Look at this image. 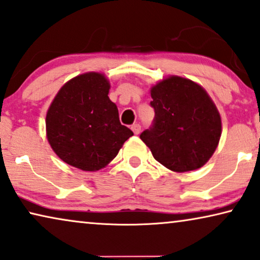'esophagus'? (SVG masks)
<instances>
[{
	"label": "esophagus",
	"mask_w": 260,
	"mask_h": 260,
	"mask_svg": "<svg viewBox=\"0 0 260 260\" xmlns=\"http://www.w3.org/2000/svg\"><path fill=\"white\" fill-rule=\"evenodd\" d=\"M131 130L134 131L135 135H138L139 133H141V125H139L138 123L133 124V125H131Z\"/></svg>",
	"instance_id": "1"
}]
</instances>
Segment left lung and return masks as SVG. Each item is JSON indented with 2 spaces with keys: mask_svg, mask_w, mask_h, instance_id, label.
<instances>
[{
  "mask_svg": "<svg viewBox=\"0 0 260 260\" xmlns=\"http://www.w3.org/2000/svg\"><path fill=\"white\" fill-rule=\"evenodd\" d=\"M153 125L141 139L161 165L175 172L197 170L208 163L221 136L219 111L206 90L180 76L151 86Z\"/></svg>",
  "mask_w": 260,
  "mask_h": 260,
  "instance_id": "1",
  "label": "left lung"
}]
</instances>
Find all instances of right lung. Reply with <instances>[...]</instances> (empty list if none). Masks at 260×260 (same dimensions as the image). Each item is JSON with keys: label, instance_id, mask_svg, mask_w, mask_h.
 Listing matches in <instances>:
<instances>
[{"label": "right lung", "instance_id": "obj_1", "mask_svg": "<svg viewBox=\"0 0 260 260\" xmlns=\"http://www.w3.org/2000/svg\"><path fill=\"white\" fill-rule=\"evenodd\" d=\"M104 74L85 73L58 90L46 117L47 138L64 163L83 171L103 169L134 135L119 122Z\"/></svg>", "mask_w": 260, "mask_h": 260}]
</instances>
